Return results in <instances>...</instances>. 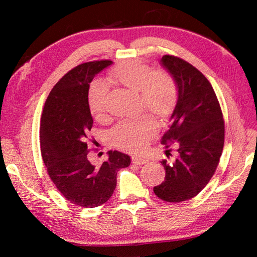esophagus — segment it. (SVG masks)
Instances as JSON below:
<instances>
[{
    "instance_id": "1",
    "label": "esophagus",
    "mask_w": 257,
    "mask_h": 257,
    "mask_svg": "<svg viewBox=\"0 0 257 257\" xmlns=\"http://www.w3.org/2000/svg\"><path fill=\"white\" fill-rule=\"evenodd\" d=\"M148 162V160L145 159V158H140V157H133V163L134 165H145V163Z\"/></svg>"
}]
</instances>
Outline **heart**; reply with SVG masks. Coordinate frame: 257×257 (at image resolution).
Masks as SVG:
<instances>
[{
	"label": "heart",
	"mask_w": 257,
	"mask_h": 257,
	"mask_svg": "<svg viewBox=\"0 0 257 257\" xmlns=\"http://www.w3.org/2000/svg\"><path fill=\"white\" fill-rule=\"evenodd\" d=\"M109 79L124 88L139 92L141 106L166 117L176 107L178 101V85L173 76L162 69L154 70L138 59H130L118 64L109 73ZM108 87L101 80H95L88 90V106L96 119L106 113ZM158 130L156 119L145 114L138 119L124 120L114 125L110 132L112 144L129 151H140Z\"/></svg>",
	"instance_id": "obj_1"
}]
</instances>
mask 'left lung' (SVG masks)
<instances>
[{
    "instance_id": "8db88e82",
    "label": "left lung",
    "mask_w": 257,
    "mask_h": 257,
    "mask_svg": "<svg viewBox=\"0 0 257 257\" xmlns=\"http://www.w3.org/2000/svg\"><path fill=\"white\" fill-rule=\"evenodd\" d=\"M161 64L179 91L161 144L166 148L177 144L178 157L170 165L161 161L166 178L154 192L163 201L179 203L198 195L214 174L224 146V119L214 89L199 69L173 55L163 56Z\"/></svg>"
}]
</instances>
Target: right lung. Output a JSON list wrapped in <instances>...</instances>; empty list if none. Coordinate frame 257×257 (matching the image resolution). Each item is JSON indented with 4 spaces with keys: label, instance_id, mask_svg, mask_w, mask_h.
I'll use <instances>...</instances> for the list:
<instances>
[{
    "label": "right lung",
    "instance_id": "right-lung-1",
    "mask_svg": "<svg viewBox=\"0 0 257 257\" xmlns=\"http://www.w3.org/2000/svg\"><path fill=\"white\" fill-rule=\"evenodd\" d=\"M108 59L80 64L57 81L41 117V152L47 173L64 198L81 207L105 203L117 185V172L130 165V157L108 151V160L96 167L89 161L87 140L92 127L88 106L89 84ZM90 140V139H89Z\"/></svg>",
    "mask_w": 257,
    "mask_h": 257
}]
</instances>
